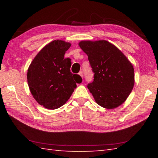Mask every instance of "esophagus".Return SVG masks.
<instances>
[{"label":"esophagus","instance_id":"obj_1","mask_svg":"<svg viewBox=\"0 0 158 158\" xmlns=\"http://www.w3.org/2000/svg\"><path fill=\"white\" fill-rule=\"evenodd\" d=\"M79 75L80 76H81V78H82V79L83 78V73H82L81 71V72H79Z\"/></svg>","mask_w":158,"mask_h":158}]
</instances>
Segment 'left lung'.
I'll use <instances>...</instances> for the list:
<instances>
[{
	"mask_svg": "<svg viewBox=\"0 0 158 158\" xmlns=\"http://www.w3.org/2000/svg\"><path fill=\"white\" fill-rule=\"evenodd\" d=\"M79 45L88 55L94 73L88 88L96 103L109 109L122 105L135 85L132 64L117 47L105 40L83 41Z\"/></svg>",
	"mask_w": 158,
	"mask_h": 158,
	"instance_id": "1",
	"label": "left lung"
}]
</instances>
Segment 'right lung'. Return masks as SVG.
Wrapping results in <instances>:
<instances>
[{
  "label": "right lung",
  "mask_w": 158,
  "mask_h": 158,
  "mask_svg": "<svg viewBox=\"0 0 158 158\" xmlns=\"http://www.w3.org/2000/svg\"><path fill=\"white\" fill-rule=\"evenodd\" d=\"M71 44L55 40L45 45L32 60L27 73L30 90L39 105L56 109L64 105L82 81L70 72L71 62L64 54Z\"/></svg>",
  "instance_id": "obj_1"
}]
</instances>
